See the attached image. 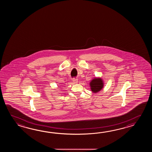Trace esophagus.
Segmentation results:
<instances>
[{"label":"esophagus","instance_id":"esophagus-1","mask_svg":"<svg viewBox=\"0 0 152 152\" xmlns=\"http://www.w3.org/2000/svg\"><path fill=\"white\" fill-rule=\"evenodd\" d=\"M73 83H75V84H77L78 80H77V79H73Z\"/></svg>","mask_w":152,"mask_h":152}]
</instances>
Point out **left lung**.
Wrapping results in <instances>:
<instances>
[{"instance_id":"left-lung-1","label":"left lung","mask_w":152,"mask_h":152,"mask_svg":"<svg viewBox=\"0 0 152 152\" xmlns=\"http://www.w3.org/2000/svg\"><path fill=\"white\" fill-rule=\"evenodd\" d=\"M104 81L101 77H95L90 82L91 90L94 93H97L103 89Z\"/></svg>"}]
</instances>
